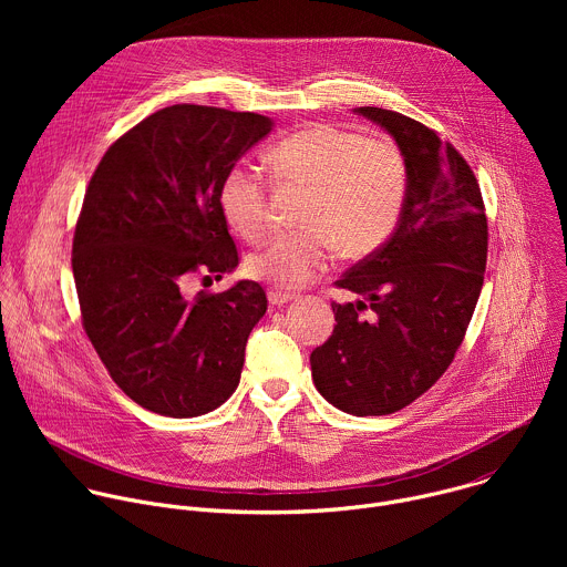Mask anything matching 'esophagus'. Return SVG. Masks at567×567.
<instances>
[{
    "label": "esophagus",
    "mask_w": 567,
    "mask_h": 567,
    "mask_svg": "<svg viewBox=\"0 0 567 567\" xmlns=\"http://www.w3.org/2000/svg\"><path fill=\"white\" fill-rule=\"evenodd\" d=\"M267 296H269V302H271V305H276V307L287 305V302H291V300L296 298L293 293H289V291H278V289H271Z\"/></svg>",
    "instance_id": "obj_1"
}]
</instances>
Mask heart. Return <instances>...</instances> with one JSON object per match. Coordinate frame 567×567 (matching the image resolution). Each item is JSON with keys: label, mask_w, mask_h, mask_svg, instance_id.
Here are the masks:
<instances>
[{"label": "heart", "mask_w": 567, "mask_h": 567, "mask_svg": "<svg viewBox=\"0 0 567 567\" xmlns=\"http://www.w3.org/2000/svg\"><path fill=\"white\" fill-rule=\"evenodd\" d=\"M271 173L280 182L311 188L298 233L271 237L247 260V271L280 289H296L326 271L334 247L346 260L379 251L396 226L406 166L388 141L311 123L269 150ZM224 219L241 237L258 239L269 226L267 182L249 164H235L219 184Z\"/></svg>", "instance_id": "1"}]
</instances>
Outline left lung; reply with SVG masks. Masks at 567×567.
I'll use <instances>...</instances> for the list:
<instances>
[{
    "mask_svg": "<svg viewBox=\"0 0 567 567\" xmlns=\"http://www.w3.org/2000/svg\"><path fill=\"white\" fill-rule=\"evenodd\" d=\"M383 127L406 166V195L385 245L337 285L334 332L309 357L316 390L348 415H390L451 365L487 267V215L473 171L435 130L381 107H357Z\"/></svg>",
    "mask_w": 567,
    "mask_h": 567,
    "instance_id": "left-lung-1",
    "label": "left lung"
}]
</instances>
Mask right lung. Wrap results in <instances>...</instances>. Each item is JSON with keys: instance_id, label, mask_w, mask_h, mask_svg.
Listing matches in <instances>:
<instances>
[{"instance_id": "1", "label": "right lung", "mask_w": 567, "mask_h": 567, "mask_svg": "<svg viewBox=\"0 0 567 567\" xmlns=\"http://www.w3.org/2000/svg\"><path fill=\"white\" fill-rule=\"evenodd\" d=\"M271 130L254 112L173 105L112 143L87 186L71 256L83 328L114 383L152 413L206 415L239 383L265 289L239 280L190 296L186 282L237 267L217 193Z\"/></svg>"}]
</instances>
